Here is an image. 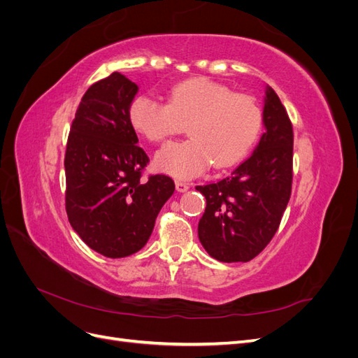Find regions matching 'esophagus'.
Here are the masks:
<instances>
[{
  "label": "esophagus",
  "mask_w": 358,
  "mask_h": 358,
  "mask_svg": "<svg viewBox=\"0 0 358 358\" xmlns=\"http://www.w3.org/2000/svg\"><path fill=\"white\" fill-rule=\"evenodd\" d=\"M188 188H189V183H188V182H183V180H176V189H178L179 192L187 191Z\"/></svg>",
  "instance_id": "esophagus-1"
}]
</instances>
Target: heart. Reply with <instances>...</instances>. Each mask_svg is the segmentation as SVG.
I'll use <instances>...</instances> for the list:
<instances>
[{
    "label": "heart",
    "mask_w": 358,
    "mask_h": 358,
    "mask_svg": "<svg viewBox=\"0 0 358 358\" xmlns=\"http://www.w3.org/2000/svg\"><path fill=\"white\" fill-rule=\"evenodd\" d=\"M129 121L150 142H164L188 125L191 138L158 150L157 167L176 178L200 175L210 164L224 169L241 161L263 127V112L254 96L199 78L180 82L167 103L140 94L129 104Z\"/></svg>",
    "instance_id": "b5f03b06"
}]
</instances>
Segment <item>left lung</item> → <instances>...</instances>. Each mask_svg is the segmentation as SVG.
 I'll return each instance as SVG.
<instances>
[{"label": "left lung", "instance_id": "1", "mask_svg": "<svg viewBox=\"0 0 358 358\" xmlns=\"http://www.w3.org/2000/svg\"><path fill=\"white\" fill-rule=\"evenodd\" d=\"M266 133L251 157L230 176L196 187L206 197L199 239L222 263H246L273 239L287 209L292 187L291 119L278 94L267 88Z\"/></svg>", "mask_w": 358, "mask_h": 358}]
</instances>
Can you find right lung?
<instances>
[{"mask_svg":"<svg viewBox=\"0 0 358 358\" xmlns=\"http://www.w3.org/2000/svg\"><path fill=\"white\" fill-rule=\"evenodd\" d=\"M137 90L117 71L92 83L76 110L64 158L69 221L86 245L109 258L140 251L175 192L166 175L143 178L149 157L128 115Z\"/></svg>","mask_w":358,"mask_h":358,"instance_id":"1","label":"right lung"}]
</instances>
